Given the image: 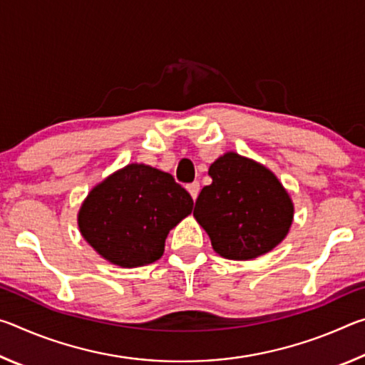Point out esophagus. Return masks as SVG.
I'll return each mask as SVG.
<instances>
[{
    "label": "esophagus",
    "instance_id": "esophagus-1",
    "mask_svg": "<svg viewBox=\"0 0 365 365\" xmlns=\"http://www.w3.org/2000/svg\"><path fill=\"white\" fill-rule=\"evenodd\" d=\"M187 190L190 191V195H191V197H193V200H196L197 197V195H200V182H193V183H190L188 187H187Z\"/></svg>",
    "mask_w": 365,
    "mask_h": 365
}]
</instances>
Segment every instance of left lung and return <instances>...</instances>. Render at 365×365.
I'll return each instance as SVG.
<instances>
[{
    "label": "left lung",
    "instance_id": "1",
    "mask_svg": "<svg viewBox=\"0 0 365 365\" xmlns=\"http://www.w3.org/2000/svg\"><path fill=\"white\" fill-rule=\"evenodd\" d=\"M193 215L222 257L246 261L274 250L292 227L293 202L269 169L237 153L209 168Z\"/></svg>",
    "mask_w": 365,
    "mask_h": 365
}]
</instances>
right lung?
I'll return each mask as SVG.
<instances>
[{"instance_id": "obj_1", "label": "right lung", "mask_w": 365, "mask_h": 365, "mask_svg": "<svg viewBox=\"0 0 365 365\" xmlns=\"http://www.w3.org/2000/svg\"><path fill=\"white\" fill-rule=\"evenodd\" d=\"M191 209L190 193L168 172L128 164L90 191L78 227L109 262L138 267L163 256L169 230Z\"/></svg>"}]
</instances>
